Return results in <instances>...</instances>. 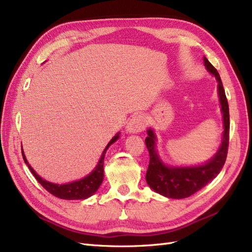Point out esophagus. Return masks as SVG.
Returning a JSON list of instances; mask_svg holds the SVG:
<instances>
[{
	"label": "esophagus",
	"instance_id": "obj_1",
	"mask_svg": "<svg viewBox=\"0 0 252 252\" xmlns=\"http://www.w3.org/2000/svg\"><path fill=\"white\" fill-rule=\"evenodd\" d=\"M145 126H146L145 118L141 114L134 115V117H132L128 122L127 131L131 133H138L144 130Z\"/></svg>",
	"mask_w": 252,
	"mask_h": 252
}]
</instances>
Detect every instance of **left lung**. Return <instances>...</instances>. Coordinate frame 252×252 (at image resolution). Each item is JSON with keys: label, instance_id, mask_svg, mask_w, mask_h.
Masks as SVG:
<instances>
[{"label": "left lung", "instance_id": "1", "mask_svg": "<svg viewBox=\"0 0 252 252\" xmlns=\"http://www.w3.org/2000/svg\"><path fill=\"white\" fill-rule=\"evenodd\" d=\"M203 61H205L207 70L213 74L219 83L217 89H219L223 121L221 144L214 157L205 164L186 167L167 166L160 160L157 151H156V135L154 130L151 128L148 129V135L145 139V144L149 152V165L146 172V182L156 193L168 197V198H187V197L198 192L200 189L207 186L211 180H213L220 174L226 162L230 129L228 100L219 72L209 63L206 57H203Z\"/></svg>", "mask_w": 252, "mask_h": 252}]
</instances>
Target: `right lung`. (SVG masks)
<instances>
[{
  "mask_svg": "<svg viewBox=\"0 0 252 252\" xmlns=\"http://www.w3.org/2000/svg\"><path fill=\"white\" fill-rule=\"evenodd\" d=\"M120 132L114 135V137L111 139V141L108 143V145L104 149L103 154L100 156V159L97 163L96 167H95L93 171L91 172L90 175L86 176L85 178L77 180V181H73L70 183H65V185H57V183H52L42 179L41 177L37 175V173L33 171L32 167L27 162L24 152L22 149V156L24 162L26 163V165L29 166L31 169L32 174L33 177L37 179V181L41 185L47 192H50L52 195L58 197L60 199H65V200H73V199H86L88 197L92 196L95 192L97 191L99 186L101 185L104 179V159H105V155L108 147H109L112 143L117 141L120 137Z\"/></svg>",
  "mask_w": 252,
  "mask_h": 252,
  "instance_id": "right-lung-1",
  "label": "right lung"
}]
</instances>
